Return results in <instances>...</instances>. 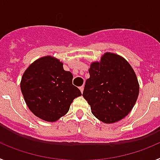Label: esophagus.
I'll use <instances>...</instances> for the list:
<instances>
[{
    "instance_id": "34e87169",
    "label": "esophagus",
    "mask_w": 160,
    "mask_h": 160,
    "mask_svg": "<svg viewBox=\"0 0 160 160\" xmlns=\"http://www.w3.org/2000/svg\"><path fill=\"white\" fill-rule=\"evenodd\" d=\"M79 89H80V90H81V92L83 93V90H84V86H82V87H79Z\"/></svg>"
}]
</instances>
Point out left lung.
I'll return each instance as SVG.
<instances>
[{
    "label": "left lung",
    "instance_id": "left-lung-1",
    "mask_svg": "<svg viewBox=\"0 0 160 160\" xmlns=\"http://www.w3.org/2000/svg\"><path fill=\"white\" fill-rule=\"evenodd\" d=\"M83 97L92 114L105 123L118 122L131 111L139 87L135 71L118 55L107 53L90 66Z\"/></svg>",
    "mask_w": 160,
    "mask_h": 160
}]
</instances>
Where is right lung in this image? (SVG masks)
Listing matches in <instances>:
<instances>
[{"label": "right lung", "mask_w": 160, "mask_h": 160, "mask_svg": "<svg viewBox=\"0 0 160 160\" xmlns=\"http://www.w3.org/2000/svg\"><path fill=\"white\" fill-rule=\"evenodd\" d=\"M73 75L60 61L50 56L32 63L22 76L21 90L28 107L38 118L55 122L69 111L75 98L82 95L72 84Z\"/></svg>", "instance_id": "right-lung-1"}]
</instances>
